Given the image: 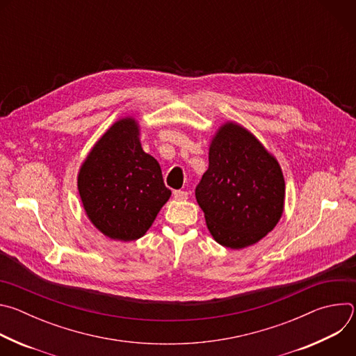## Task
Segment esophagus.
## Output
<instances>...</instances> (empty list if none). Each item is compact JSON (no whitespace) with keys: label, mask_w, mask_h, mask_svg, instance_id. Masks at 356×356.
<instances>
[{"label":"esophagus","mask_w":356,"mask_h":356,"mask_svg":"<svg viewBox=\"0 0 356 356\" xmlns=\"http://www.w3.org/2000/svg\"><path fill=\"white\" fill-rule=\"evenodd\" d=\"M173 197H175V200H177V201H186V200L188 198V193H187V191L177 190V191L173 193Z\"/></svg>","instance_id":"esophagus-1"}]
</instances>
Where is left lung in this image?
Listing matches in <instances>:
<instances>
[{"label":"left lung","mask_w":356,"mask_h":356,"mask_svg":"<svg viewBox=\"0 0 356 356\" xmlns=\"http://www.w3.org/2000/svg\"><path fill=\"white\" fill-rule=\"evenodd\" d=\"M284 197L277 159L249 129L224 122L211 138L209 169L195 188L211 236L236 250L259 242L280 221Z\"/></svg>","instance_id":"obj_1"}]
</instances>
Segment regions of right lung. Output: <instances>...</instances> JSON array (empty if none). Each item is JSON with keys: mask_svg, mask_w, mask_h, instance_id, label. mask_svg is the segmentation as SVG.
Returning a JSON list of instances; mask_svg holds the SVG:
<instances>
[{"mask_svg": "<svg viewBox=\"0 0 356 356\" xmlns=\"http://www.w3.org/2000/svg\"><path fill=\"white\" fill-rule=\"evenodd\" d=\"M139 135L134 117L120 118L94 143L77 175L87 218L114 241L143 236L172 195L161 165L143 152Z\"/></svg>", "mask_w": 356, "mask_h": 356, "instance_id": "add662e5", "label": "right lung"}]
</instances>
